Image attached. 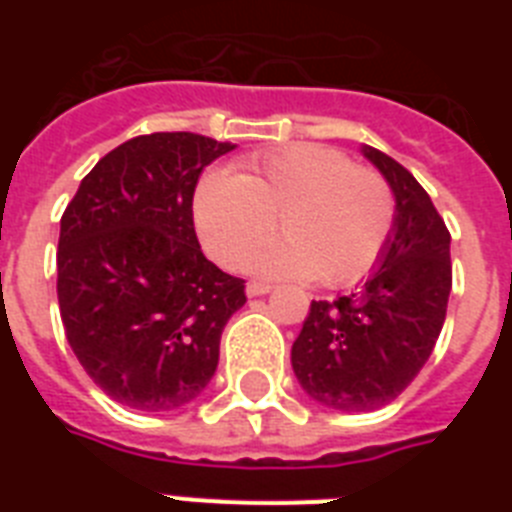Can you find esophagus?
Segmentation results:
<instances>
[{
  "instance_id": "34e87169",
  "label": "esophagus",
  "mask_w": 512,
  "mask_h": 512,
  "mask_svg": "<svg viewBox=\"0 0 512 512\" xmlns=\"http://www.w3.org/2000/svg\"><path fill=\"white\" fill-rule=\"evenodd\" d=\"M271 284H263V281H249L247 284V295L249 297H263L271 292Z\"/></svg>"
}]
</instances>
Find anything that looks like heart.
I'll return each mask as SVG.
<instances>
[{
  "label": "heart",
  "mask_w": 512,
  "mask_h": 512,
  "mask_svg": "<svg viewBox=\"0 0 512 512\" xmlns=\"http://www.w3.org/2000/svg\"><path fill=\"white\" fill-rule=\"evenodd\" d=\"M276 220L287 241L257 257L252 271L348 287L388 247L396 193L377 170L316 143L249 156L239 175L215 170L196 185L193 223L209 257L225 268L263 249Z\"/></svg>",
  "instance_id": "heart-1"
}]
</instances>
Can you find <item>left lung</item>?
<instances>
[{"label":"left lung","mask_w":512,"mask_h":512,"mask_svg":"<svg viewBox=\"0 0 512 512\" xmlns=\"http://www.w3.org/2000/svg\"><path fill=\"white\" fill-rule=\"evenodd\" d=\"M396 193V223L364 287L313 300L292 369L313 401L337 412H372L401 396L430 358L452 292V236L406 167L361 148Z\"/></svg>","instance_id":"8db88e82"}]
</instances>
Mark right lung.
Returning a JSON list of instances; mask_svg holds the SVG:
<instances>
[{
	"mask_svg": "<svg viewBox=\"0 0 512 512\" xmlns=\"http://www.w3.org/2000/svg\"><path fill=\"white\" fill-rule=\"evenodd\" d=\"M236 146L193 132L140 135L106 154L60 217L66 340L106 396L172 412L207 388L244 279L209 263L193 231L201 170Z\"/></svg>",
	"mask_w": 512,
	"mask_h": 512,
	"instance_id": "obj_1",
	"label": "right lung"
}]
</instances>
